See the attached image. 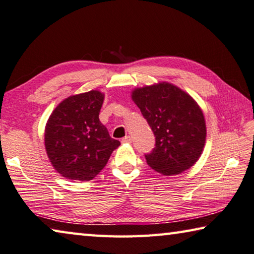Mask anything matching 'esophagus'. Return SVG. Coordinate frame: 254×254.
<instances>
[{
	"label": "esophagus",
	"instance_id": "obj_1",
	"mask_svg": "<svg viewBox=\"0 0 254 254\" xmlns=\"http://www.w3.org/2000/svg\"><path fill=\"white\" fill-rule=\"evenodd\" d=\"M131 142H132V139H131V136H128V135L122 139V143H131Z\"/></svg>",
	"mask_w": 254,
	"mask_h": 254
}]
</instances>
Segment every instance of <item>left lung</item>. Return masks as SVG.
Listing matches in <instances>:
<instances>
[{"instance_id":"obj_1","label":"left lung","mask_w":254,"mask_h":254,"mask_svg":"<svg viewBox=\"0 0 254 254\" xmlns=\"http://www.w3.org/2000/svg\"><path fill=\"white\" fill-rule=\"evenodd\" d=\"M131 98L156 136V147L146 155L152 170L178 175L198 162L206 143V120L188 92L163 81L134 88Z\"/></svg>"}]
</instances>
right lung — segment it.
I'll return each mask as SVG.
<instances>
[{"label": "right lung", "mask_w": 254, "mask_h": 254, "mask_svg": "<svg viewBox=\"0 0 254 254\" xmlns=\"http://www.w3.org/2000/svg\"><path fill=\"white\" fill-rule=\"evenodd\" d=\"M105 95H72L54 108L45 127V149L54 170L71 181H90L120 146L99 121Z\"/></svg>", "instance_id": "1"}]
</instances>
